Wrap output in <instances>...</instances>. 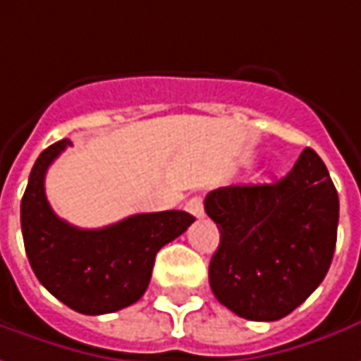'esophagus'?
Listing matches in <instances>:
<instances>
[{"label":"esophagus","mask_w":361,"mask_h":361,"mask_svg":"<svg viewBox=\"0 0 361 361\" xmlns=\"http://www.w3.org/2000/svg\"><path fill=\"white\" fill-rule=\"evenodd\" d=\"M185 209L193 215V217H203V200L200 195H193L188 203H185Z\"/></svg>","instance_id":"34e87169"}]
</instances>
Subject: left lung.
Segmentation results:
<instances>
[{
    "mask_svg": "<svg viewBox=\"0 0 361 361\" xmlns=\"http://www.w3.org/2000/svg\"><path fill=\"white\" fill-rule=\"evenodd\" d=\"M205 213L221 241L209 263L215 298L247 320L290 314L324 281L336 249L338 191L306 148L284 178L207 193Z\"/></svg>",
    "mask_w": 361,
    "mask_h": 361,
    "instance_id": "8db88e82",
    "label": "left lung"
}]
</instances>
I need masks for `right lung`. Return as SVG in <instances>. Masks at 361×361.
I'll use <instances>...</instances> for the list:
<instances>
[{"label": "right lung", "instance_id": "right-lung-1", "mask_svg": "<svg viewBox=\"0 0 361 361\" xmlns=\"http://www.w3.org/2000/svg\"><path fill=\"white\" fill-rule=\"evenodd\" d=\"M67 146L41 152L21 200L25 252L39 283L68 308L98 316L138 302L146 293L156 252L195 221L185 212L138 213L102 229H78L51 209L45 195L49 166Z\"/></svg>", "mask_w": 361, "mask_h": 361}]
</instances>
